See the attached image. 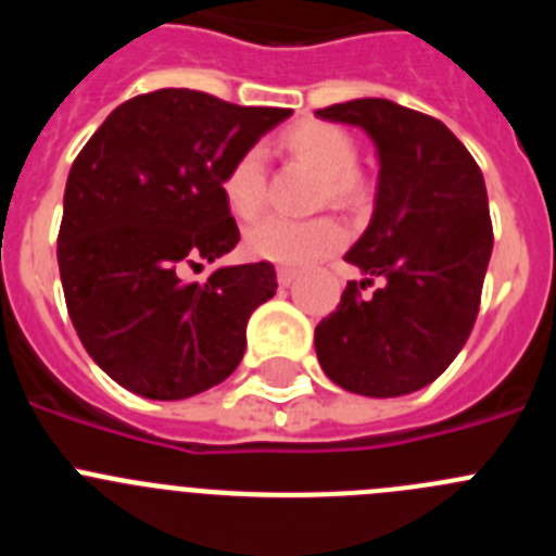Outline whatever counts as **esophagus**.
I'll return each instance as SVG.
<instances>
[{"mask_svg": "<svg viewBox=\"0 0 556 556\" xmlns=\"http://www.w3.org/2000/svg\"><path fill=\"white\" fill-rule=\"evenodd\" d=\"M294 278H298V269H294V267H278V283H281V287H289Z\"/></svg>", "mask_w": 556, "mask_h": 556, "instance_id": "obj_1", "label": "esophagus"}]
</instances>
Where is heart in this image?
I'll return each mask as SVG.
<instances>
[{"label":"heart","instance_id":"b5f03b06","mask_svg":"<svg viewBox=\"0 0 556 556\" xmlns=\"http://www.w3.org/2000/svg\"><path fill=\"white\" fill-rule=\"evenodd\" d=\"M281 146L292 156L323 173V201L336 206H358L366 195L364 178L353 170L358 151L353 137L325 121H300L281 135ZM223 198L228 208L242 220H253L264 208V160L258 149H248L226 167ZM344 242V228L333 217L289 220V217H264L244 233V251L258 262L281 267H300Z\"/></svg>","mask_w":556,"mask_h":556}]
</instances>
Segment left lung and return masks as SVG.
<instances>
[{
  "mask_svg": "<svg viewBox=\"0 0 556 556\" xmlns=\"http://www.w3.org/2000/svg\"><path fill=\"white\" fill-rule=\"evenodd\" d=\"M317 115L361 126L380 160L375 212L344 256L366 278L350 281L314 330L319 366L353 394H410L455 361L475 328L493 251L485 178L466 146L425 112L355 99ZM371 277L387 283L361 299Z\"/></svg>",
  "mask_w": 556,
  "mask_h": 556,
  "instance_id": "8db88e82",
  "label": "left lung"
}]
</instances>
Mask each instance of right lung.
<instances>
[{"instance_id":"obj_1","label":"right lung","mask_w":556,"mask_h":556,"mask_svg":"<svg viewBox=\"0 0 556 556\" xmlns=\"http://www.w3.org/2000/svg\"><path fill=\"white\" fill-rule=\"evenodd\" d=\"M289 115L162 88L115 106L85 142L65 185L60 281L81 344L118 386L187 400L239 366L248 319L278 289L275 267L181 275L233 251L226 167Z\"/></svg>"}]
</instances>
